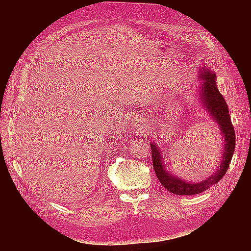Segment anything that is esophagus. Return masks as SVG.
Returning <instances> with one entry per match:
<instances>
[{"instance_id":"obj_1","label":"esophagus","mask_w":251,"mask_h":251,"mask_svg":"<svg viewBox=\"0 0 251 251\" xmlns=\"http://www.w3.org/2000/svg\"><path fill=\"white\" fill-rule=\"evenodd\" d=\"M138 126V130H143L144 127H146V124H144L143 120H138V123H136Z\"/></svg>"}]
</instances>
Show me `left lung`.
<instances>
[{
  "mask_svg": "<svg viewBox=\"0 0 251 251\" xmlns=\"http://www.w3.org/2000/svg\"><path fill=\"white\" fill-rule=\"evenodd\" d=\"M200 77L203 79L202 86L200 88V100L204 105L205 110L208 112L211 118L214 119L221 130L222 137L224 139V153L222 155V161L220 166L212 176H209L205 180L198 182V183H191L185 180H181L177 176L170 174L165 170L163 165V158L159 151L157 144L151 143V160L155 174L160 181V183L168 189L169 192L175 195H197L204 191L223 178L227 170L229 168L231 158L235 147V134L234 128L231 124L228 107L224 100L223 95L219 92L216 85V74L209 69L202 68Z\"/></svg>",
  "mask_w": 251,
  "mask_h": 251,
  "instance_id": "1",
  "label": "left lung"
}]
</instances>
